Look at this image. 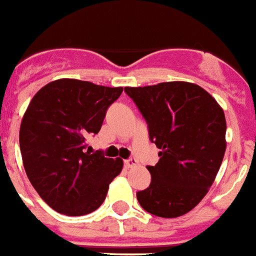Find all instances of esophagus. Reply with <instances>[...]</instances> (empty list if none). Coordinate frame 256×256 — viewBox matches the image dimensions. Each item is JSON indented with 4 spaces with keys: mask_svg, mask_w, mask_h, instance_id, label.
<instances>
[{
    "mask_svg": "<svg viewBox=\"0 0 256 256\" xmlns=\"http://www.w3.org/2000/svg\"><path fill=\"white\" fill-rule=\"evenodd\" d=\"M138 164V161L136 160L134 157H130V158H128V160H126L124 161V165H126V168H133V166H136Z\"/></svg>",
    "mask_w": 256,
    "mask_h": 256,
    "instance_id": "34e87169",
    "label": "esophagus"
}]
</instances>
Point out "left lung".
Wrapping results in <instances>:
<instances>
[{
	"label": "left lung",
	"instance_id": "8db88e82",
	"mask_svg": "<svg viewBox=\"0 0 256 256\" xmlns=\"http://www.w3.org/2000/svg\"><path fill=\"white\" fill-rule=\"evenodd\" d=\"M148 126L160 160L147 166L151 184L137 193L151 214L175 218L210 190L226 151V119L218 102L190 82L124 88Z\"/></svg>",
	"mask_w": 256,
	"mask_h": 256
}]
</instances>
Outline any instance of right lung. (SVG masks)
Returning <instances> with one entry per match:
<instances>
[{
    "label": "right lung",
    "instance_id": "1",
    "mask_svg": "<svg viewBox=\"0 0 256 256\" xmlns=\"http://www.w3.org/2000/svg\"><path fill=\"white\" fill-rule=\"evenodd\" d=\"M123 88L60 78L35 94L20 126V151L30 182L58 213L84 216L106 198L123 161L102 151H86V138L98 134L106 110Z\"/></svg>",
    "mask_w": 256,
    "mask_h": 256
}]
</instances>
